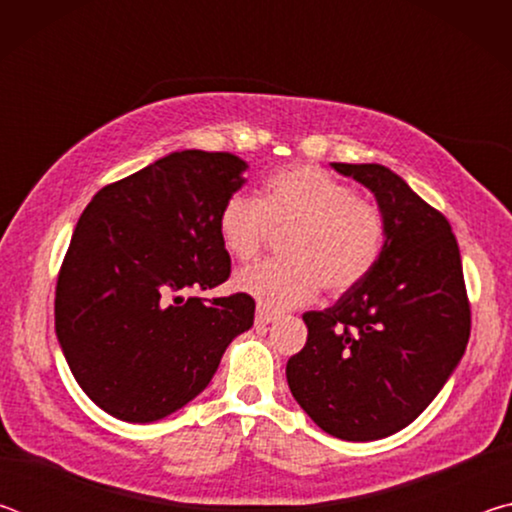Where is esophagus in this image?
<instances>
[{
    "label": "esophagus",
    "mask_w": 512,
    "mask_h": 512,
    "mask_svg": "<svg viewBox=\"0 0 512 512\" xmlns=\"http://www.w3.org/2000/svg\"><path fill=\"white\" fill-rule=\"evenodd\" d=\"M273 320H275L273 311H268V309H264V307H257V314H255V325H257V327L271 325Z\"/></svg>",
    "instance_id": "esophagus-1"
}]
</instances>
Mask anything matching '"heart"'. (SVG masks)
Returning a JSON list of instances; mask_svg holds the SVG:
<instances>
[{
	"label": "heart",
	"mask_w": 512,
	"mask_h": 512,
	"mask_svg": "<svg viewBox=\"0 0 512 512\" xmlns=\"http://www.w3.org/2000/svg\"><path fill=\"white\" fill-rule=\"evenodd\" d=\"M273 230L289 232L287 259L248 266L235 277V287L268 311L307 305L320 287L329 296L357 289L386 246L379 205L316 164L277 171L264 198L232 194L219 212L221 244L239 262L257 257Z\"/></svg>",
	"instance_id": "1"
}]
</instances>
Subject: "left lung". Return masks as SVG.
Here are the masks:
<instances>
[{
    "mask_svg": "<svg viewBox=\"0 0 512 512\" xmlns=\"http://www.w3.org/2000/svg\"><path fill=\"white\" fill-rule=\"evenodd\" d=\"M332 167L375 194L386 219L379 264L334 307L307 311V343L287 363L296 402L329 436H393L440 393L470 339L452 225L384 164Z\"/></svg>",
    "mask_w": 512,
    "mask_h": 512,
    "instance_id": "1",
    "label": "left lung"
}]
</instances>
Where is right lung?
Returning a JSON list of instances; mask_svg holds the SVG:
<instances>
[{"label": "right lung", "instance_id": "right-lung-1", "mask_svg": "<svg viewBox=\"0 0 512 512\" xmlns=\"http://www.w3.org/2000/svg\"><path fill=\"white\" fill-rule=\"evenodd\" d=\"M232 153L176 151L94 194L56 284V336L83 393L124 422H155L210 384L255 300L187 298L228 280L223 203L244 187Z\"/></svg>", "mask_w": 512, "mask_h": 512}]
</instances>
